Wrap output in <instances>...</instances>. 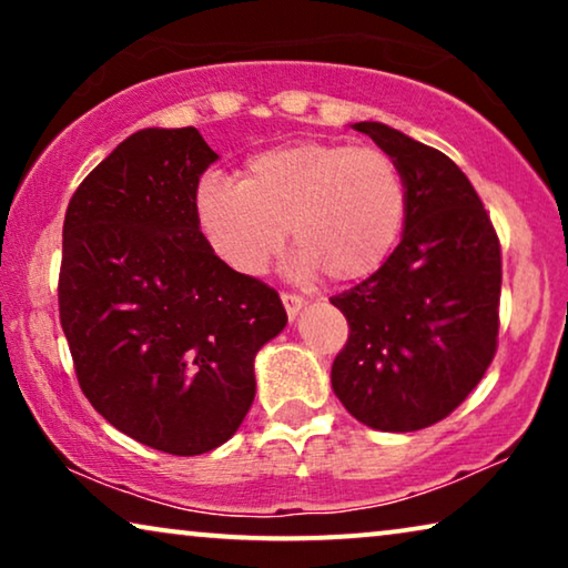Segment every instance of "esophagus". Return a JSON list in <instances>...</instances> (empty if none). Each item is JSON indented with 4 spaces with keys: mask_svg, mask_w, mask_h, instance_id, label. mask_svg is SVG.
<instances>
[{
    "mask_svg": "<svg viewBox=\"0 0 568 568\" xmlns=\"http://www.w3.org/2000/svg\"><path fill=\"white\" fill-rule=\"evenodd\" d=\"M282 302L286 307V315H290V321H294V317L300 315V310L307 305V300L302 297V294H294V292H284L282 294Z\"/></svg>",
    "mask_w": 568,
    "mask_h": 568,
    "instance_id": "1",
    "label": "esophagus"
}]
</instances>
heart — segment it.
<instances>
[{"label": "heart", "mask_w": 568, "mask_h": 568, "mask_svg": "<svg viewBox=\"0 0 568 568\" xmlns=\"http://www.w3.org/2000/svg\"><path fill=\"white\" fill-rule=\"evenodd\" d=\"M193 214L212 253L237 274H263L290 230L300 271L359 282L398 245L408 183L385 150L307 139L251 154L240 181L201 175Z\"/></svg>", "instance_id": "b5f03b06"}]
</instances>
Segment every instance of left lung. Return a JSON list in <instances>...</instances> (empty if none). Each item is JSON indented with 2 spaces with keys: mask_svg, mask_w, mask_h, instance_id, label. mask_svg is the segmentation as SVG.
Here are the masks:
<instances>
[{
  "mask_svg": "<svg viewBox=\"0 0 568 568\" xmlns=\"http://www.w3.org/2000/svg\"><path fill=\"white\" fill-rule=\"evenodd\" d=\"M354 129L400 165L408 216L390 258L331 297L348 323L331 385L372 429H426L468 398L496 354L499 237L447 154L377 121Z\"/></svg>",
  "mask_w": 568,
  "mask_h": 568,
  "instance_id": "obj_1",
  "label": "left lung"
}]
</instances>
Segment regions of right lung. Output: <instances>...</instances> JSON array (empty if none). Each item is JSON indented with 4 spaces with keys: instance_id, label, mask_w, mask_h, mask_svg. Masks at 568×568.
<instances>
[{
    "instance_id": "obj_1",
    "label": "right lung",
    "mask_w": 568,
    "mask_h": 568,
    "mask_svg": "<svg viewBox=\"0 0 568 568\" xmlns=\"http://www.w3.org/2000/svg\"><path fill=\"white\" fill-rule=\"evenodd\" d=\"M216 152L193 126L142 129L80 183L64 216L59 317L92 408L170 455L227 442L253 359L284 331L276 290L216 258L193 214Z\"/></svg>"
}]
</instances>
